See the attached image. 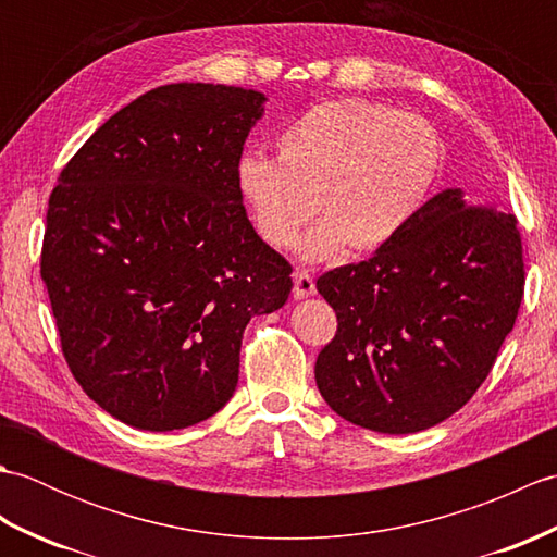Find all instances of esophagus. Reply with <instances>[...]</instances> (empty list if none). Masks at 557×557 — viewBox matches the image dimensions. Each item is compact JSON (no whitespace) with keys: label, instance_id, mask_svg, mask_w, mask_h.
Instances as JSON below:
<instances>
[{"label":"esophagus","instance_id":"esophagus-1","mask_svg":"<svg viewBox=\"0 0 557 557\" xmlns=\"http://www.w3.org/2000/svg\"><path fill=\"white\" fill-rule=\"evenodd\" d=\"M294 299H306V297H313L315 294V282L309 275V272H294Z\"/></svg>","mask_w":557,"mask_h":557}]
</instances>
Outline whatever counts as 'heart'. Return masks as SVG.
Listing matches in <instances>:
<instances>
[{
  "instance_id": "heart-1",
  "label": "heart",
  "mask_w": 557,
  "mask_h": 557,
  "mask_svg": "<svg viewBox=\"0 0 557 557\" xmlns=\"http://www.w3.org/2000/svg\"><path fill=\"white\" fill-rule=\"evenodd\" d=\"M441 168V140L421 116L366 100H327L306 110L277 138V160L246 152L236 186L256 234L272 248L297 244L325 260L345 244L383 246L429 196Z\"/></svg>"
}]
</instances>
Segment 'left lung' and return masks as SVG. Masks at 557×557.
Segmentation results:
<instances>
[{
    "label": "left lung",
    "instance_id": "left-lung-1",
    "mask_svg": "<svg viewBox=\"0 0 557 557\" xmlns=\"http://www.w3.org/2000/svg\"><path fill=\"white\" fill-rule=\"evenodd\" d=\"M337 313L315 383L361 429L419 433L453 417L491 373L524 294L517 220L445 188L361 263L315 282Z\"/></svg>",
    "mask_w": 557,
    "mask_h": 557
}]
</instances>
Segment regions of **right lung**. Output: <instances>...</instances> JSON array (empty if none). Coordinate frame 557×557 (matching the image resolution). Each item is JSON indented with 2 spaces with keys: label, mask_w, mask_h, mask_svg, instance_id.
Masks as SVG:
<instances>
[{
  "label": "right lung",
  "mask_w": 557,
  "mask_h": 557,
  "mask_svg": "<svg viewBox=\"0 0 557 557\" xmlns=\"http://www.w3.org/2000/svg\"><path fill=\"white\" fill-rule=\"evenodd\" d=\"M258 90L170 83L110 116L59 174L40 275L71 373L140 431L206 421L234 395L242 335L285 306L292 265L236 186Z\"/></svg>",
  "instance_id": "obj_1"
}]
</instances>
